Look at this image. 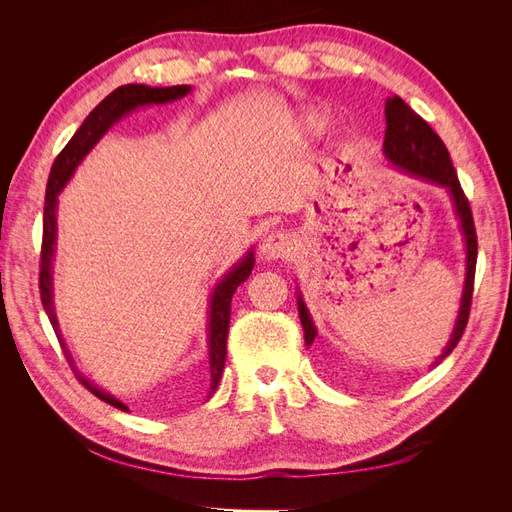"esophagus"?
<instances>
[{"instance_id": "1", "label": "esophagus", "mask_w": 512, "mask_h": 512, "mask_svg": "<svg viewBox=\"0 0 512 512\" xmlns=\"http://www.w3.org/2000/svg\"><path fill=\"white\" fill-rule=\"evenodd\" d=\"M292 254V239L286 232H271L260 245V256L265 260H282Z\"/></svg>"}]
</instances>
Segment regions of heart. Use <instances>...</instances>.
<instances>
[{"instance_id":"obj_1","label":"heart","mask_w":512,"mask_h":512,"mask_svg":"<svg viewBox=\"0 0 512 512\" xmlns=\"http://www.w3.org/2000/svg\"><path fill=\"white\" fill-rule=\"evenodd\" d=\"M303 123H305L309 130H320L324 126V117L318 115V113H307L303 117Z\"/></svg>"}]
</instances>
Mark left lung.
I'll use <instances>...</instances> for the list:
<instances>
[{
	"label": "left lung",
	"instance_id": "1",
	"mask_svg": "<svg viewBox=\"0 0 512 512\" xmlns=\"http://www.w3.org/2000/svg\"><path fill=\"white\" fill-rule=\"evenodd\" d=\"M384 117H386V132H384V143H382L384 158L389 160L393 166H397L401 173H408V175H412L416 179H423L427 183H436L448 192L455 215L459 220L463 241H466V280H463L459 312H457L451 339H448V344L444 346L442 354L438 356L436 363H433V365H438L459 344L463 329H466V324H468V316H470L474 271H476V250H478L474 220H472L468 198H466V194H463L461 185H459L451 156H448V149L444 147L442 138L429 128V123L423 117H418L399 96H393L386 100ZM297 305H299V316H301V324L305 331V344L312 346V342L318 335V329H316L312 316H309V309L301 297V292H299Z\"/></svg>",
	"mask_w": 512,
	"mask_h": 512
}]
</instances>
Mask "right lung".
I'll list each match as a JSON object with an SVG mask.
<instances>
[{"mask_svg":"<svg viewBox=\"0 0 512 512\" xmlns=\"http://www.w3.org/2000/svg\"><path fill=\"white\" fill-rule=\"evenodd\" d=\"M192 91L190 85H173V87H149V85H121L115 91H111L89 117L83 121V126L74 132V136L68 141V145L61 149L59 156L53 162L49 183H46V196H44V224H42V254H40V299L44 305V312L49 316L55 335L59 339L61 348H64L66 359L87 389L94 393L98 399L106 401L117 410L128 412V406L113 397L111 393L102 391L91 380H87L79 367H76L72 354L66 346V339L61 335L59 320L55 312V299H53V262H55V245H57V203H59V192L66 188V183L72 179L74 170L85 160L87 153L98 145L100 138L111 130L115 123L130 115L132 111L141 106H153V104H168L175 102L183 96H188ZM254 247L245 252V256L235 262L224 273L222 280L215 284L211 297H209V324H207V348H209V386H207V397L215 393L222 378L224 363H226V337H228V324H230V301L232 294L237 288L250 277L254 269Z\"/></svg>","mask_w":512,"mask_h":512,"instance_id":"1","label":"right lung"}]
</instances>
